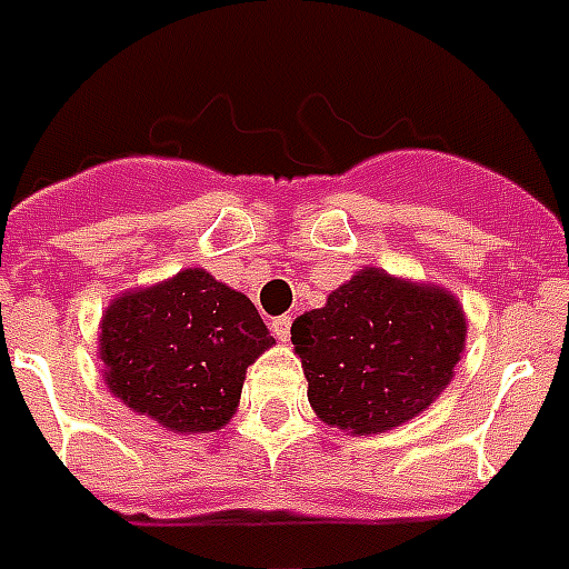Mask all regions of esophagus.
I'll return each mask as SVG.
<instances>
[{"label":"esophagus","instance_id":"34e87169","mask_svg":"<svg viewBox=\"0 0 569 569\" xmlns=\"http://www.w3.org/2000/svg\"><path fill=\"white\" fill-rule=\"evenodd\" d=\"M271 331H274V337L280 342H289V337H292V316H277V319H271Z\"/></svg>","mask_w":569,"mask_h":569}]
</instances>
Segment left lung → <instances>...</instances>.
<instances>
[{
	"mask_svg": "<svg viewBox=\"0 0 569 569\" xmlns=\"http://www.w3.org/2000/svg\"><path fill=\"white\" fill-rule=\"evenodd\" d=\"M466 310L436 283L361 268L292 322L307 400L328 427L379 436L418 418L466 352Z\"/></svg>",
	"mask_w": 569,
	"mask_h": 569,
	"instance_id": "8db88e82",
	"label": "left lung"
}]
</instances>
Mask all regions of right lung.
<instances>
[{
  "instance_id": "1",
  "label": "right lung",
  "mask_w": 569,
  "mask_h": 569,
  "mask_svg": "<svg viewBox=\"0 0 569 569\" xmlns=\"http://www.w3.org/2000/svg\"><path fill=\"white\" fill-rule=\"evenodd\" d=\"M274 346L244 292L206 268L107 303L98 358L112 397L172 432H217L241 402L247 367Z\"/></svg>"
}]
</instances>
